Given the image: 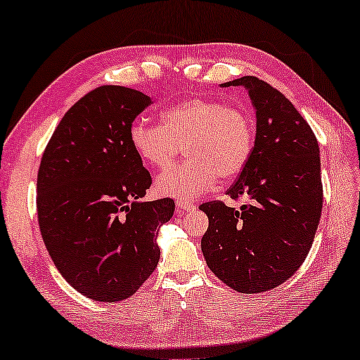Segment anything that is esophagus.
Listing matches in <instances>:
<instances>
[{"label":"esophagus","instance_id":"34e87169","mask_svg":"<svg viewBox=\"0 0 360 360\" xmlns=\"http://www.w3.org/2000/svg\"><path fill=\"white\" fill-rule=\"evenodd\" d=\"M176 207H178L179 210H184V211H192L197 208V205L193 202H189V200H179L178 203H176Z\"/></svg>","mask_w":360,"mask_h":360}]
</instances>
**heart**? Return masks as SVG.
Wrapping results in <instances>:
<instances>
[{"label":"heart","mask_w":360,"mask_h":360,"mask_svg":"<svg viewBox=\"0 0 360 360\" xmlns=\"http://www.w3.org/2000/svg\"><path fill=\"white\" fill-rule=\"evenodd\" d=\"M139 158L167 169L184 146L189 160L157 179L163 195L193 198L213 189L218 178L232 179L250 162L255 127L242 108L208 98H192L160 113V124L138 118L128 131Z\"/></svg>","instance_id":"b5f03b06"}]
</instances>
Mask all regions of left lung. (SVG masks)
<instances>
[{
  "label": "left lung",
  "mask_w": 360,
  "mask_h": 360,
  "mask_svg": "<svg viewBox=\"0 0 360 360\" xmlns=\"http://www.w3.org/2000/svg\"><path fill=\"white\" fill-rule=\"evenodd\" d=\"M245 86L256 108L250 162L227 189L240 208L221 200L200 205L208 216L202 237L207 264L238 293H261L288 281L303 264L321 221L323 187L316 134L281 91L256 77Z\"/></svg>",
  "instance_id": "obj_1"
}]
</instances>
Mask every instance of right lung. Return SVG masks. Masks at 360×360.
Segmentation results:
<instances>
[{
  "label": "right lung",
  "mask_w": 360,
  "mask_h": 360,
  "mask_svg": "<svg viewBox=\"0 0 360 360\" xmlns=\"http://www.w3.org/2000/svg\"><path fill=\"white\" fill-rule=\"evenodd\" d=\"M152 104L104 84L75 102L43 152L37 179L41 237L60 276L88 298L117 303L138 292L160 259L157 229L173 198L142 202L150 173L128 131Z\"/></svg>",
  "instance_id": "add662e5"
}]
</instances>
